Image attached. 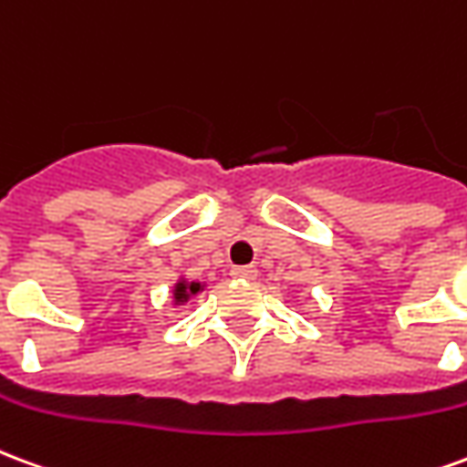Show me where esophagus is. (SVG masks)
<instances>
[{
    "mask_svg": "<svg viewBox=\"0 0 467 467\" xmlns=\"http://www.w3.org/2000/svg\"><path fill=\"white\" fill-rule=\"evenodd\" d=\"M254 270L253 265H233V270H230V275L233 277H254Z\"/></svg>",
    "mask_w": 467,
    "mask_h": 467,
    "instance_id": "1",
    "label": "esophagus"
}]
</instances>
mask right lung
Instances as JSON below:
<instances>
[{
  "mask_svg": "<svg viewBox=\"0 0 467 467\" xmlns=\"http://www.w3.org/2000/svg\"><path fill=\"white\" fill-rule=\"evenodd\" d=\"M200 290H202V285L200 283H192V280H180V283L174 285V303L177 305L187 303V300L194 297Z\"/></svg>",
  "mask_w": 467,
  "mask_h": 467,
  "instance_id": "right-lung-1",
  "label": "right lung"
}]
</instances>
